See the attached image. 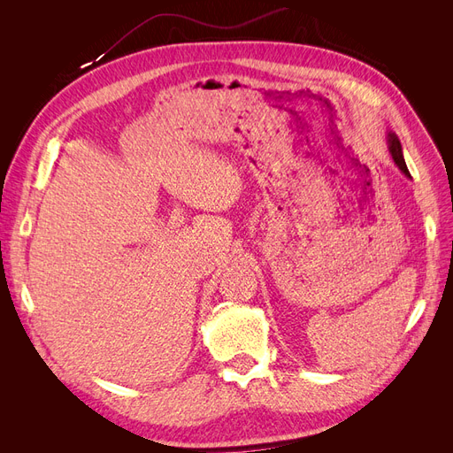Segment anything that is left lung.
<instances>
[{"mask_svg":"<svg viewBox=\"0 0 453 453\" xmlns=\"http://www.w3.org/2000/svg\"><path fill=\"white\" fill-rule=\"evenodd\" d=\"M388 149H389V155L393 158V162L396 164V168H399L406 177H410V172L406 168V162H404V155H403V147L399 138H396L395 132H388Z\"/></svg>","mask_w":453,"mask_h":453,"instance_id":"left-lung-1","label":"left lung"}]
</instances>
